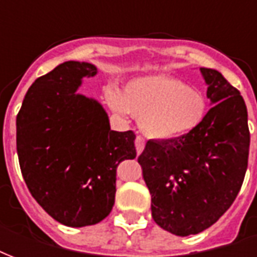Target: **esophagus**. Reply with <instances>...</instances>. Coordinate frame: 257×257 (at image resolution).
Wrapping results in <instances>:
<instances>
[{
  "instance_id": "obj_1",
  "label": "esophagus",
  "mask_w": 257,
  "mask_h": 257,
  "mask_svg": "<svg viewBox=\"0 0 257 257\" xmlns=\"http://www.w3.org/2000/svg\"><path fill=\"white\" fill-rule=\"evenodd\" d=\"M146 146V142L145 139L142 138V136H138L136 139H135V147H136V151H138V154H140L143 149H145Z\"/></svg>"
}]
</instances>
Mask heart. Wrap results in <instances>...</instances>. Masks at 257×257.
<instances>
[{
  "mask_svg": "<svg viewBox=\"0 0 257 257\" xmlns=\"http://www.w3.org/2000/svg\"><path fill=\"white\" fill-rule=\"evenodd\" d=\"M104 99L119 115L129 112L139 118L142 132L151 139L171 140L189 135L204 121L208 101L199 90L182 79L165 75H145L129 81L121 93L104 90Z\"/></svg>",
  "mask_w": 257,
  "mask_h": 257,
  "instance_id": "obj_1",
  "label": "heart"
}]
</instances>
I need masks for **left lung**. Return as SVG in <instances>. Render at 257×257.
<instances>
[{"label": "left lung", "mask_w": 257, "mask_h": 257, "mask_svg": "<svg viewBox=\"0 0 257 257\" xmlns=\"http://www.w3.org/2000/svg\"><path fill=\"white\" fill-rule=\"evenodd\" d=\"M199 71L212 108L198 128L149 140L138 161L151 194V215L175 235L198 234L220 219L242 186L250 135L239 90L213 68Z\"/></svg>", "instance_id": "obj_1"}]
</instances>
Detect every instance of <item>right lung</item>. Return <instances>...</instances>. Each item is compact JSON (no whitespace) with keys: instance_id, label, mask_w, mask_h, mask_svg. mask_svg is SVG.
Instances as JSON below:
<instances>
[{"instance_id":"obj_1","label":"right lung","mask_w":257,"mask_h":257,"mask_svg":"<svg viewBox=\"0 0 257 257\" xmlns=\"http://www.w3.org/2000/svg\"><path fill=\"white\" fill-rule=\"evenodd\" d=\"M97 68L64 62L34 81L16 117L20 169L31 195L55 220L92 226L111 212L117 167L136 157L132 131L110 129L100 103L77 90Z\"/></svg>"}]
</instances>
